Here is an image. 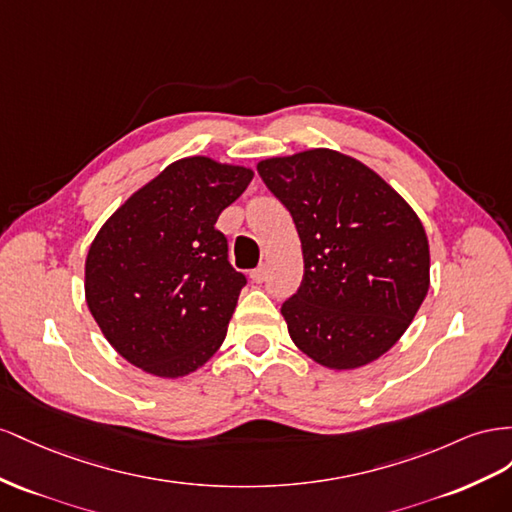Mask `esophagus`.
I'll return each mask as SVG.
<instances>
[{
    "label": "esophagus",
    "mask_w": 512,
    "mask_h": 512,
    "mask_svg": "<svg viewBox=\"0 0 512 512\" xmlns=\"http://www.w3.org/2000/svg\"><path fill=\"white\" fill-rule=\"evenodd\" d=\"M266 276H268V268H266V264H264V266H259V268H255V270L251 272V279H253V283H264V281H266Z\"/></svg>",
    "instance_id": "34e87169"
}]
</instances>
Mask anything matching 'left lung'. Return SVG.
Instances as JSON below:
<instances>
[{
    "mask_svg": "<svg viewBox=\"0 0 512 512\" xmlns=\"http://www.w3.org/2000/svg\"><path fill=\"white\" fill-rule=\"evenodd\" d=\"M257 171L302 244V285L281 306L291 341L332 371L384 356L431 283L418 214L373 169L337 150L272 156Z\"/></svg>",
    "mask_w": 512,
    "mask_h": 512,
    "instance_id": "8db88e82",
    "label": "left lung"
}]
</instances>
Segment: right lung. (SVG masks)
<instances>
[{
	"instance_id": "obj_1",
	"label": "right lung",
	"mask_w": 512,
	"mask_h": 512,
	"mask_svg": "<svg viewBox=\"0 0 512 512\" xmlns=\"http://www.w3.org/2000/svg\"><path fill=\"white\" fill-rule=\"evenodd\" d=\"M253 169L186 156L100 227L85 257V302L105 339L137 369L175 379L223 345L244 274L214 225Z\"/></svg>"
}]
</instances>
